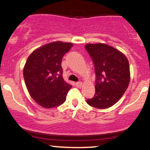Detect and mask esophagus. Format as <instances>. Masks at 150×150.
Returning <instances> with one entry per match:
<instances>
[{
  "label": "esophagus",
  "instance_id": "esophagus-1",
  "mask_svg": "<svg viewBox=\"0 0 150 150\" xmlns=\"http://www.w3.org/2000/svg\"><path fill=\"white\" fill-rule=\"evenodd\" d=\"M75 85H76L77 87H81L82 85V82H77L75 83Z\"/></svg>",
  "mask_w": 150,
  "mask_h": 150
}]
</instances>
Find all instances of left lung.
<instances>
[{"label": "left lung", "instance_id": "obj_1", "mask_svg": "<svg viewBox=\"0 0 150 150\" xmlns=\"http://www.w3.org/2000/svg\"><path fill=\"white\" fill-rule=\"evenodd\" d=\"M85 47L92 58L96 73L95 94L87 103L100 109L111 107L121 98L130 83L128 58L106 44H87Z\"/></svg>", "mask_w": 150, "mask_h": 150}]
</instances>
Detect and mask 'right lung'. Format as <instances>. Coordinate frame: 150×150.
I'll return each mask as SVG.
<instances>
[{
    "label": "right lung",
    "mask_w": 150,
    "mask_h": 150,
    "mask_svg": "<svg viewBox=\"0 0 150 150\" xmlns=\"http://www.w3.org/2000/svg\"><path fill=\"white\" fill-rule=\"evenodd\" d=\"M73 46L72 43L53 42L29 56L23 76L31 97L39 106L52 108L65 102L72 85L63 80L61 61Z\"/></svg>",
    "instance_id": "obj_1"
}]
</instances>
